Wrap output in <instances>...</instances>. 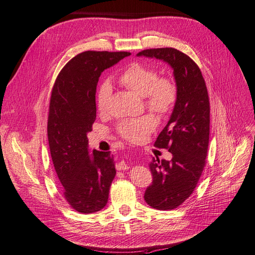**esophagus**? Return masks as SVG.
I'll return each instance as SVG.
<instances>
[{
  "mask_svg": "<svg viewBox=\"0 0 255 255\" xmlns=\"http://www.w3.org/2000/svg\"><path fill=\"white\" fill-rule=\"evenodd\" d=\"M128 168H129V166H128V164L125 161H121V162H119L117 164V169L118 170H126Z\"/></svg>",
  "mask_w": 255,
  "mask_h": 255,
  "instance_id": "34e87169",
  "label": "esophagus"
}]
</instances>
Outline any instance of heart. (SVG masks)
<instances>
[{"instance_id":"b5f03b06","label":"heart","mask_w":255,"mask_h":255,"mask_svg":"<svg viewBox=\"0 0 255 255\" xmlns=\"http://www.w3.org/2000/svg\"><path fill=\"white\" fill-rule=\"evenodd\" d=\"M119 81L130 91L144 97L147 108L160 116H166L177 102L178 89L175 81L168 77H159L157 70L149 65L138 62L131 63L121 73ZM110 95V84H103L97 94V109L101 113L107 110ZM157 125L158 119L154 114L148 113L122 121L118 126V131L128 141L138 142L154 130Z\"/></svg>"}]
</instances>
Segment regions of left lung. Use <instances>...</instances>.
Listing matches in <instances>:
<instances>
[{
  "instance_id": "8db88e82",
  "label": "left lung",
  "mask_w": 255,
  "mask_h": 255,
  "mask_svg": "<svg viewBox=\"0 0 255 255\" xmlns=\"http://www.w3.org/2000/svg\"><path fill=\"white\" fill-rule=\"evenodd\" d=\"M163 60L174 70L177 102L166 126L154 145L172 154L169 161L154 159L149 164L152 182L144 199L151 208H178L192 195L205 165L210 136V102L200 69L176 48H150L137 54Z\"/></svg>"
}]
</instances>
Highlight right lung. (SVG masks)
Here are the masks:
<instances>
[{
  "label": "right lung",
  "instance_id": "right-lung-1",
  "mask_svg": "<svg viewBox=\"0 0 255 255\" xmlns=\"http://www.w3.org/2000/svg\"><path fill=\"white\" fill-rule=\"evenodd\" d=\"M129 55L80 53L64 65L52 90L47 120L51 157L65 200L84 214L105 208L117 174L111 151L90 153L89 149L87 134L96 119L97 83L106 69Z\"/></svg>",
  "mask_w": 255,
  "mask_h": 255
}]
</instances>
